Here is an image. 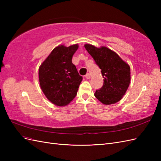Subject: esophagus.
<instances>
[{
	"mask_svg": "<svg viewBox=\"0 0 161 161\" xmlns=\"http://www.w3.org/2000/svg\"><path fill=\"white\" fill-rule=\"evenodd\" d=\"M85 78L86 79H89L90 78H91V76H90V75L89 74V73H87V74L85 75Z\"/></svg>",
	"mask_w": 161,
	"mask_h": 161,
	"instance_id": "esophagus-1",
	"label": "esophagus"
}]
</instances>
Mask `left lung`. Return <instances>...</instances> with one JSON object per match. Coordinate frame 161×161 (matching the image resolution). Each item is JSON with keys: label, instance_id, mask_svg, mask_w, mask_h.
<instances>
[{"label": "left lung", "instance_id": "obj_1", "mask_svg": "<svg viewBox=\"0 0 161 161\" xmlns=\"http://www.w3.org/2000/svg\"><path fill=\"white\" fill-rule=\"evenodd\" d=\"M85 49L101 70L103 85L96 90V98L105 105L114 104L122 99L130 82V67L118 54L102 46L85 44Z\"/></svg>", "mask_w": 161, "mask_h": 161}]
</instances>
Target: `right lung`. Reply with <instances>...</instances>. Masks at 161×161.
Segmentation results:
<instances>
[{"label":"right lung","mask_w":161,"mask_h":161,"mask_svg":"<svg viewBox=\"0 0 161 161\" xmlns=\"http://www.w3.org/2000/svg\"><path fill=\"white\" fill-rule=\"evenodd\" d=\"M79 48L56 47L39 68V81L43 94L53 104L65 106L73 100L82 80L72 58Z\"/></svg>","instance_id":"right-lung-1"}]
</instances>
